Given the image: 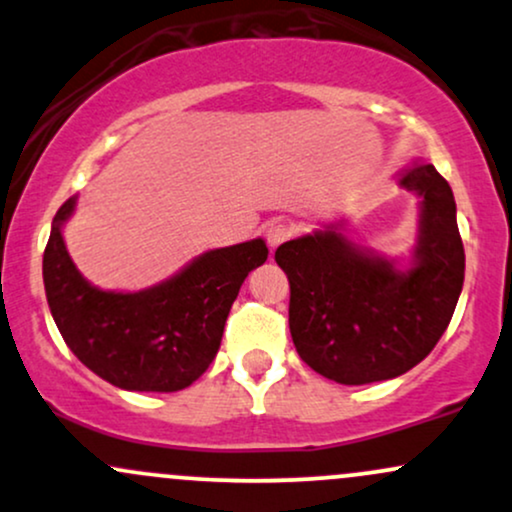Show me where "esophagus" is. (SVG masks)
I'll list each match as a JSON object with an SVG mask.
<instances>
[{"label":"esophagus","instance_id":"obj_1","mask_svg":"<svg viewBox=\"0 0 512 512\" xmlns=\"http://www.w3.org/2000/svg\"><path fill=\"white\" fill-rule=\"evenodd\" d=\"M291 238V226L289 223H272V226L267 228V243L269 248L276 250L281 243H286V240Z\"/></svg>","mask_w":512,"mask_h":512}]
</instances>
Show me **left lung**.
Listing matches in <instances>:
<instances>
[{
  "label": "left lung",
  "mask_w": 512,
  "mask_h": 512,
  "mask_svg": "<svg viewBox=\"0 0 512 512\" xmlns=\"http://www.w3.org/2000/svg\"><path fill=\"white\" fill-rule=\"evenodd\" d=\"M419 197V233L407 264L346 238L344 221L276 248L289 276V327L298 356L342 385L397 378L448 330L464 281V248L448 180L431 163L397 173Z\"/></svg>",
  "instance_id": "obj_1"
}]
</instances>
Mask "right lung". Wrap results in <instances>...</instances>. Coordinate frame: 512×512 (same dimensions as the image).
Instances as JSON below:
<instances>
[{
  "instance_id": "right-lung-1",
  "label": "right lung",
  "mask_w": 512,
  "mask_h": 512,
  "mask_svg": "<svg viewBox=\"0 0 512 512\" xmlns=\"http://www.w3.org/2000/svg\"><path fill=\"white\" fill-rule=\"evenodd\" d=\"M74 209L69 197L43 255L45 296L62 339L88 370L122 390H185L214 361L245 276L267 260L264 240L202 252L149 289L103 291L84 279L64 245Z\"/></svg>"
}]
</instances>
